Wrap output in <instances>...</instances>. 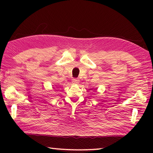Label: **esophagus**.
Masks as SVG:
<instances>
[{
  "mask_svg": "<svg viewBox=\"0 0 153 153\" xmlns=\"http://www.w3.org/2000/svg\"><path fill=\"white\" fill-rule=\"evenodd\" d=\"M79 82V79H77V78H74L72 79V82H73V84H77Z\"/></svg>",
  "mask_w": 153,
  "mask_h": 153,
  "instance_id": "1",
  "label": "esophagus"
}]
</instances>
